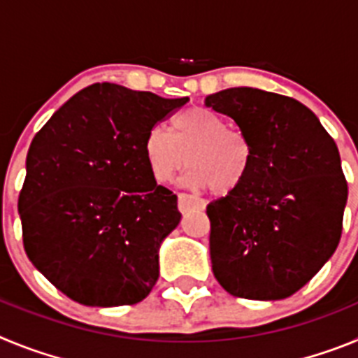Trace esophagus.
I'll return each instance as SVG.
<instances>
[{"label":"esophagus","instance_id":"obj_1","mask_svg":"<svg viewBox=\"0 0 358 358\" xmlns=\"http://www.w3.org/2000/svg\"><path fill=\"white\" fill-rule=\"evenodd\" d=\"M206 208V201L195 197V195L179 194V210L181 213H188L192 210H204Z\"/></svg>","mask_w":358,"mask_h":358}]
</instances>
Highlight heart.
Here are the masks:
<instances>
[{
	"label": "heart",
	"mask_w": 358,
	"mask_h": 358,
	"mask_svg": "<svg viewBox=\"0 0 358 358\" xmlns=\"http://www.w3.org/2000/svg\"><path fill=\"white\" fill-rule=\"evenodd\" d=\"M148 172L157 185H169L188 164L186 185L229 194L251 169L252 147L242 131L227 127L220 116L194 107L170 122V134L152 127L143 140Z\"/></svg>",
	"instance_id": "obj_1"
}]
</instances>
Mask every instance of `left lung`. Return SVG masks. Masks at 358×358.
I'll list each match as a JSON object with an SVG mask.
<instances>
[{"mask_svg":"<svg viewBox=\"0 0 358 358\" xmlns=\"http://www.w3.org/2000/svg\"><path fill=\"white\" fill-rule=\"evenodd\" d=\"M206 106L235 120L252 147L248 177L206 206L211 268L231 296H292L339 245L348 182L339 148L290 96L231 87Z\"/></svg>","mask_w":358,"mask_h":358,"instance_id":"8db88e82","label":"left lung"}]
</instances>
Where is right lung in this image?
Listing matches in <instances>:
<instances>
[{"mask_svg": "<svg viewBox=\"0 0 358 358\" xmlns=\"http://www.w3.org/2000/svg\"><path fill=\"white\" fill-rule=\"evenodd\" d=\"M186 102L98 82L31 140L17 201L24 251L73 301L122 306L150 294L159 243L181 213L152 179L143 140Z\"/></svg>", "mask_w": 358, "mask_h": 358, "instance_id": "obj_1", "label": "right lung"}]
</instances>
